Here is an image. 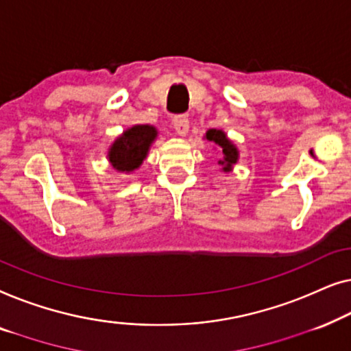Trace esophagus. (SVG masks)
I'll return each mask as SVG.
<instances>
[{"instance_id": "obj_1", "label": "esophagus", "mask_w": 351, "mask_h": 351, "mask_svg": "<svg viewBox=\"0 0 351 351\" xmlns=\"http://www.w3.org/2000/svg\"><path fill=\"white\" fill-rule=\"evenodd\" d=\"M173 127L180 136H186L189 132V119L186 116H175Z\"/></svg>"}]
</instances>
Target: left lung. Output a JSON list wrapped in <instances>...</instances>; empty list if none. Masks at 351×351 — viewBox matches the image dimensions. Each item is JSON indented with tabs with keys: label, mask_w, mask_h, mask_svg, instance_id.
<instances>
[{
	"label": "left lung",
	"mask_w": 351,
	"mask_h": 351,
	"mask_svg": "<svg viewBox=\"0 0 351 351\" xmlns=\"http://www.w3.org/2000/svg\"><path fill=\"white\" fill-rule=\"evenodd\" d=\"M205 138L208 141L215 143L221 149V152H223V159L219 160V165H223V171H230L232 167L239 160V149H237V146L227 138L223 130H216V128H210L206 132Z\"/></svg>",
	"instance_id": "obj_1"
}]
</instances>
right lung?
<instances>
[{
	"label": "right lung",
	"mask_w": 351,
	"mask_h": 351,
	"mask_svg": "<svg viewBox=\"0 0 351 351\" xmlns=\"http://www.w3.org/2000/svg\"><path fill=\"white\" fill-rule=\"evenodd\" d=\"M156 136L157 130L152 125H133L127 128L108 151V159L112 169L121 173L136 170L146 159Z\"/></svg>",
	"instance_id": "obj_1"
}]
</instances>
